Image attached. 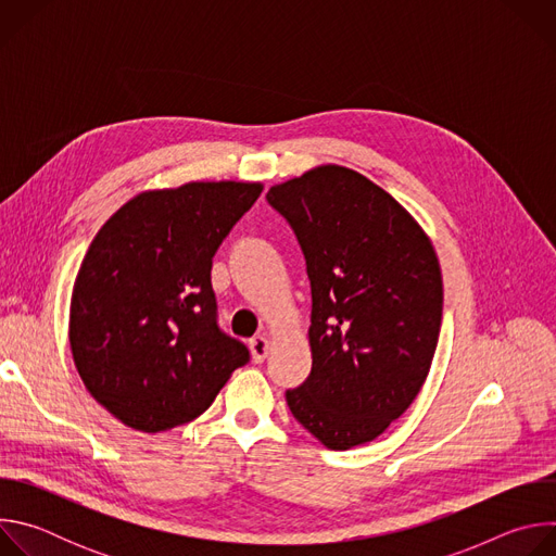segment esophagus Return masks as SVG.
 I'll return each instance as SVG.
<instances>
[{"label": "esophagus", "instance_id": "1", "mask_svg": "<svg viewBox=\"0 0 556 556\" xmlns=\"http://www.w3.org/2000/svg\"><path fill=\"white\" fill-rule=\"evenodd\" d=\"M249 345H251V354H253V361H255V363H262V361L268 356L270 341H268L266 337H253Z\"/></svg>", "mask_w": 556, "mask_h": 556}]
</instances>
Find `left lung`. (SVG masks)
Wrapping results in <instances>:
<instances>
[{
  "label": "left lung",
  "instance_id": "obj_1",
  "mask_svg": "<svg viewBox=\"0 0 556 556\" xmlns=\"http://www.w3.org/2000/svg\"><path fill=\"white\" fill-rule=\"evenodd\" d=\"M312 292V371L286 391L332 451L376 440L420 393L442 324V273L420 224L354 169L324 165L270 187Z\"/></svg>",
  "mask_w": 556,
  "mask_h": 556
}]
</instances>
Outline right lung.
I'll return each mask as SVG.
<instances>
[{
  "instance_id": "right-lung-1",
  "label": "right lung",
  "mask_w": 556,
  "mask_h": 556,
  "mask_svg": "<svg viewBox=\"0 0 556 556\" xmlns=\"http://www.w3.org/2000/svg\"><path fill=\"white\" fill-rule=\"evenodd\" d=\"M260 182L144 191L97 232L70 301L72 358L92 399L157 433L215 401L249 348L217 326L213 255L262 193Z\"/></svg>"
}]
</instances>
